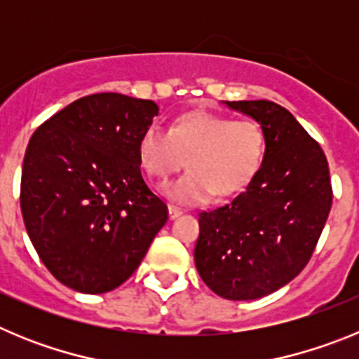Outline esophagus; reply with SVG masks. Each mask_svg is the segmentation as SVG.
Listing matches in <instances>:
<instances>
[{
    "label": "esophagus",
    "mask_w": 359,
    "mask_h": 359,
    "mask_svg": "<svg viewBox=\"0 0 359 359\" xmlns=\"http://www.w3.org/2000/svg\"><path fill=\"white\" fill-rule=\"evenodd\" d=\"M180 215H182V210H180V208L169 207V217L170 219H176V217H180Z\"/></svg>",
    "instance_id": "34e87169"
}]
</instances>
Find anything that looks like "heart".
<instances>
[{
	"instance_id": "heart-1",
	"label": "heart",
	"mask_w": 359,
	"mask_h": 359,
	"mask_svg": "<svg viewBox=\"0 0 359 359\" xmlns=\"http://www.w3.org/2000/svg\"><path fill=\"white\" fill-rule=\"evenodd\" d=\"M266 152L264 131L255 120L196 111L183 115L170 129L151 123L138 142V158L145 172L165 182L190 170L163 187V194L177 205H201L212 196H233L244 190L261 170Z\"/></svg>"
}]
</instances>
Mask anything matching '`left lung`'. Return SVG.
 Masks as SVG:
<instances>
[{
    "instance_id": "1",
    "label": "left lung",
    "mask_w": 359,
    "mask_h": 359,
    "mask_svg": "<svg viewBox=\"0 0 359 359\" xmlns=\"http://www.w3.org/2000/svg\"><path fill=\"white\" fill-rule=\"evenodd\" d=\"M261 123V170L233 201L199 214L194 261L226 300H255L286 286L309 262L332 203L327 158L286 107L224 102Z\"/></svg>"
}]
</instances>
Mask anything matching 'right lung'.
Here are the masks:
<instances>
[{
    "label": "right lung",
    "mask_w": 359,
    "mask_h": 359,
    "mask_svg": "<svg viewBox=\"0 0 359 359\" xmlns=\"http://www.w3.org/2000/svg\"><path fill=\"white\" fill-rule=\"evenodd\" d=\"M158 106L120 93L82 97L39 126L21 172V212L57 280L107 293L140 266L169 210L140 170L138 142Z\"/></svg>",
    "instance_id": "add662e5"
}]
</instances>
